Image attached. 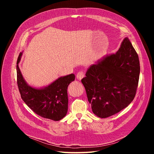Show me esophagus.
Segmentation results:
<instances>
[{"instance_id":"esophagus-1","label":"esophagus","mask_w":154,"mask_h":154,"mask_svg":"<svg viewBox=\"0 0 154 154\" xmlns=\"http://www.w3.org/2000/svg\"><path fill=\"white\" fill-rule=\"evenodd\" d=\"M84 76H85V74L83 71L78 72V74H77V75H76V78H77L78 80H81L82 79Z\"/></svg>"}]
</instances>
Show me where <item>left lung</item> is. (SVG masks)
Returning a JSON list of instances; mask_svg holds the SVG:
<instances>
[{
	"mask_svg": "<svg viewBox=\"0 0 154 154\" xmlns=\"http://www.w3.org/2000/svg\"><path fill=\"white\" fill-rule=\"evenodd\" d=\"M139 74L138 55L125 37L117 52L91 66L82 80L93 113L106 118L127 107L136 95Z\"/></svg>",
	"mask_w": 154,
	"mask_h": 154,
	"instance_id": "8db88e82",
	"label": "left lung"
}]
</instances>
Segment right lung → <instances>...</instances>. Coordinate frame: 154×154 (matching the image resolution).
I'll use <instances>...</instances> for the list:
<instances>
[{
  "label": "right lung",
  "mask_w": 154,
  "mask_h": 154,
  "mask_svg": "<svg viewBox=\"0 0 154 154\" xmlns=\"http://www.w3.org/2000/svg\"><path fill=\"white\" fill-rule=\"evenodd\" d=\"M22 53L17 62V84L21 97L25 103L41 117L60 121L67 113V87L75 80L74 74L57 78L47 86L35 87L29 85L23 77L18 63Z\"/></svg>",
  "instance_id": "right-lung-1"
}]
</instances>
